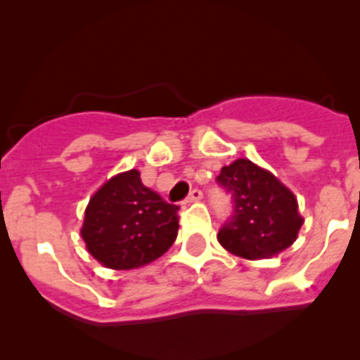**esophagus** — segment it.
<instances>
[{
    "instance_id": "34e87169",
    "label": "esophagus",
    "mask_w": 360,
    "mask_h": 360,
    "mask_svg": "<svg viewBox=\"0 0 360 360\" xmlns=\"http://www.w3.org/2000/svg\"><path fill=\"white\" fill-rule=\"evenodd\" d=\"M203 198V193L200 189H193L189 193V196L186 198V203H193V202H198V200Z\"/></svg>"
}]
</instances>
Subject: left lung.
Instances as JSON below:
<instances>
[{"label": "left lung", "mask_w": 360, "mask_h": 360, "mask_svg": "<svg viewBox=\"0 0 360 360\" xmlns=\"http://www.w3.org/2000/svg\"><path fill=\"white\" fill-rule=\"evenodd\" d=\"M219 187L232 198V214L218 241L234 256L263 259L288 249L303 225L297 200L278 178L247 158L221 167Z\"/></svg>", "instance_id": "1"}]
</instances>
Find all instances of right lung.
<instances>
[{"label":"right lung","instance_id":"add662e5","mask_svg":"<svg viewBox=\"0 0 360 360\" xmlns=\"http://www.w3.org/2000/svg\"><path fill=\"white\" fill-rule=\"evenodd\" d=\"M178 205L146 187L136 169L110 178L90 198L81 236L108 269L129 270L155 262L178 234Z\"/></svg>","mask_w":360,"mask_h":360}]
</instances>
